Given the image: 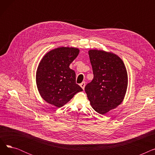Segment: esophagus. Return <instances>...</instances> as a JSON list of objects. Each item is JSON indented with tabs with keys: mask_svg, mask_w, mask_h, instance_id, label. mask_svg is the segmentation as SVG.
I'll return each instance as SVG.
<instances>
[{
	"mask_svg": "<svg viewBox=\"0 0 155 155\" xmlns=\"http://www.w3.org/2000/svg\"><path fill=\"white\" fill-rule=\"evenodd\" d=\"M80 87L82 88L83 90H84V88H85V83L84 82H83L82 84H80Z\"/></svg>",
	"mask_w": 155,
	"mask_h": 155,
	"instance_id": "esophagus-1",
	"label": "esophagus"
}]
</instances>
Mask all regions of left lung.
I'll return each instance as SVG.
<instances>
[{"mask_svg":"<svg viewBox=\"0 0 155 155\" xmlns=\"http://www.w3.org/2000/svg\"><path fill=\"white\" fill-rule=\"evenodd\" d=\"M88 54L94 78L85 91L92 108L105 114L123 101L128 84L127 70L123 61L116 54L90 50Z\"/></svg>","mask_w":155,"mask_h":155,"instance_id":"left-lung-1","label":"left lung"}]
</instances>
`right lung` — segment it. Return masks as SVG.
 <instances>
[{
	"label": "right lung",
	"instance_id": "1",
	"mask_svg": "<svg viewBox=\"0 0 155 155\" xmlns=\"http://www.w3.org/2000/svg\"><path fill=\"white\" fill-rule=\"evenodd\" d=\"M79 49L60 47L48 52L39 63L36 81L40 95L56 107L63 106L77 93L83 91L76 84L70 63L79 54Z\"/></svg>",
	"mask_w": 155,
	"mask_h": 155
}]
</instances>
